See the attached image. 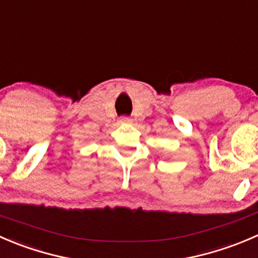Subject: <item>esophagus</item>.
<instances>
[{"instance_id":"1","label":"esophagus","mask_w":258,"mask_h":258,"mask_svg":"<svg viewBox=\"0 0 258 258\" xmlns=\"http://www.w3.org/2000/svg\"><path fill=\"white\" fill-rule=\"evenodd\" d=\"M119 123H121V124H130V123H132V119H130L129 116L123 115V116H120V118H119Z\"/></svg>"}]
</instances>
